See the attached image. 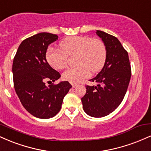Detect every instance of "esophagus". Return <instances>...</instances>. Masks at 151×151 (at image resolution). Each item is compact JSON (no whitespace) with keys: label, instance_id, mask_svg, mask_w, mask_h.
<instances>
[{"label":"esophagus","instance_id":"esophagus-1","mask_svg":"<svg viewBox=\"0 0 151 151\" xmlns=\"http://www.w3.org/2000/svg\"><path fill=\"white\" fill-rule=\"evenodd\" d=\"M72 87H76V86H77V84H74V83H72Z\"/></svg>","mask_w":151,"mask_h":151}]
</instances>
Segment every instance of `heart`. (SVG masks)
<instances>
[{"mask_svg":"<svg viewBox=\"0 0 151 151\" xmlns=\"http://www.w3.org/2000/svg\"><path fill=\"white\" fill-rule=\"evenodd\" d=\"M76 55L77 67L68 68L62 73V79L71 83H78L88 77L90 72L95 73L104 65L106 49L101 40L89 36H72L60 43V49L50 47L46 52L48 64L55 70L67 65V57Z\"/></svg>","mask_w":151,"mask_h":151,"instance_id":"heart-1","label":"heart"}]
</instances>
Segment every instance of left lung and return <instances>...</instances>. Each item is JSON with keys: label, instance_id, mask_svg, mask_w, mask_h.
<instances>
[{"label": "left lung", "instance_id": "8db88e82", "mask_svg": "<svg viewBox=\"0 0 151 151\" xmlns=\"http://www.w3.org/2000/svg\"><path fill=\"white\" fill-rule=\"evenodd\" d=\"M96 33L104 43L106 59L101 72L91 81L96 86H86L81 98L83 109L90 116L99 118L113 112L122 102L129 86L131 69L129 55L116 37L101 30Z\"/></svg>", "mask_w": 151, "mask_h": 151}]
</instances>
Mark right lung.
Returning <instances> with one entry per match:
<instances>
[{"mask_svg": "<svg viewBox=\"0 0 151 151\" xmlns=\"http://www.w3.org/2000/svg\"><path fill=\"white\" fill-rule=\"evenodd\" d=\"M58 39L57 35L40 32L24 40L13 62L14 88L27 111L39 119H50L60 111L65 96L72 85L67 81L46 86L61 77L46 60L49 45Z\"/></svg>", "mask_w": 151, "mask_h": 151, "instance_id": "right-lung-1", "label": "right lung"}]
</instances>
